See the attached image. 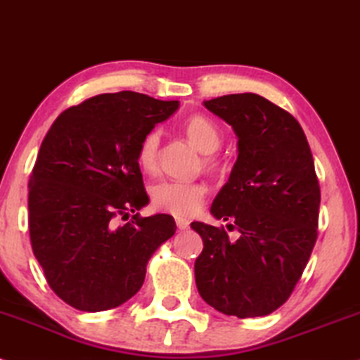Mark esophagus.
I'll return each instance as SVG.
<instances>
[{
    "label": "esophagus",
    "instance_id": "1",
    "mask_svg": "<svg viewBox=\"0 0 360 360\" xmlns=\"http://www.w3.org/2000/svg\"><path fill=\"white\" fill-rule=\"evenodd\" d=\"M176 224L179 229H188L189 228V221L186 218H176Z\"/></svg>",
    "mask_w": 360,
    "mask_h": 360
}]
</instances>
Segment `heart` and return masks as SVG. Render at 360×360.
<instances>
[{
	"instance_id": "b5f03b06",
	"label": "heart",
	"mask_w": 360,
	"mask_h": 360,
	"mask_svg": "<svg viewBox=\"0 0 360 360\" xmlns=\"http://www.w3.org/2000/svg\"><path fill=\"white\" fill-rule=\"evenodd\" d=\"M184 134L201 153L211 154L221 146V131L213 120L205 115H193L184 122ZM159 142L161 132L153 131L142 139L139 146L137 162L144 172L154 174L159 164ZM214 159L207 158L206 164L214 166ZM206 186L201 183H177L161 181L150 189V199L158 210L174 216H193L201 210L206 198Z\"/></svg>"
}]
</instances>
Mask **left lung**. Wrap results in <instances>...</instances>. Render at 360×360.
<instances>
[{"label":"left lung","mask_w":360,"mask_h":360,"mask_svg":"<svg viewBox=\"0 0 360 360\" xmlns=\"http://www.w3.org/2000/svg\"><path fill=\"white\" fill-rule=\"evenodd\" d=\"M205 107L238 137V159L211 214L240 236L231 240L224 228L191 223L205 245L194 263L196 287L224 315L263 317L292 295L317 241L314 158L295 117L265 97L231 94Z\"/></svg>","instance_id":"8db88e82"}]
</instances>
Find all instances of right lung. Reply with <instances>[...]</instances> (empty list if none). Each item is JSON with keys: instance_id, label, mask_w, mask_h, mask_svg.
<instances>
[{"instance_id": "1", "label": "right lung", "mask_w": 360, "mask_h": 360, "mask_svg": "<svg viewBox=\"0 0 360 360\" xmlns=\"http://www.w3.org/2000/svg\"><path fill=\"white\" fill-rule=\"evenodd\" d=\"M177 107L131 90L101 94L62 112L43 139L28 183L30 240L50 288L73 309L127 302L176 233L172 216L137 213L149 202L137 153Z\"/></svg>"}]
</instances>
